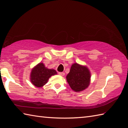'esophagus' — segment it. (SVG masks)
<instances>
[{"label":"esophagus","instance_id":"1","mask_svg":"<svg viewBox=\"0 0 128 128\" xmlns=\"http://www.w3.org/2000/svg\"><path fill=\"white\" fill-rule=\"evenodd\" d=\"M58 74L60 75H61V76H64V75H65V73L64 72H59Z\"/></svg>","mask_w":128,"mask_h":128}]
</instances>
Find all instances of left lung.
I'll return each instance as SVG.
<instances>
[{"label":"left lung","mask_w":128,"mask_h":128,"mask_svg":"<svg viewBox=\"0 0 128 128\" xmlns=\"http://www.w3.org/2000/svg\"><path fill=\"white\" fill-rule=\"evenodd\" d=\"M66 78L71 88L78 92L88 87L90 83L91 73L88 67L75 62L72 66Z\"/></svg>","instance_id":"8db88e82"}]
</instances>
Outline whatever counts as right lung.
<instances>
[{
    "label": "right lung",
    "mask_w": 128,
    "mask_h": 128,
    "mask_svg": "<svg viewBox=\"0 0 128 128\" xmlns=\"http://www.w3.org/2000/svg\"><path fill=\"white\" fill-rule=\"evenodd\" d=\"M54 69H50L45 66L44 64L40 62L32 69L30 74V81L32 84L38 88H42L52 75H56Z\"/></svg>",
    "instance_id": "right-lung-1"
}]
</instances>
